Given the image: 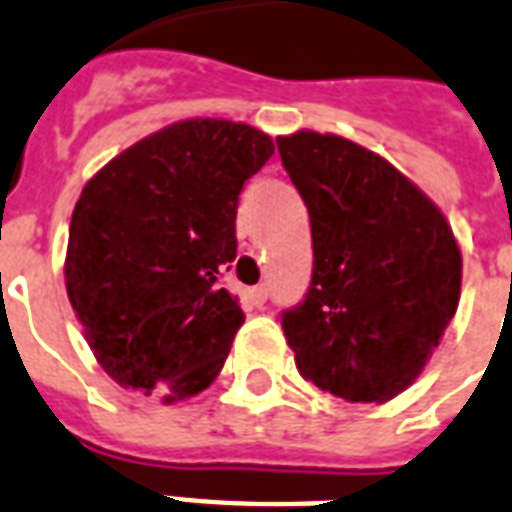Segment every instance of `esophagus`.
I'll return each instance as SVG.
<instances>
[{
    "instance_id": "esophagus-1",
    "label": "esophagus",
    "mask_w": 512,
    "mask_h": 512,
    "mask_svg": "<svg viewBox=\"0 0 512 512\" xmlns=\"http://www.w3.org/2000/svg\"><path fill=\"white\" fill-rule=\"evenodd\" d=\"M245 299L251 301L253 307H264V301H267V285H256L251 291L245 293Z\"/></svg>"
}]
</instances>
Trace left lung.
I'll list each match as a JSON object with an SVG mask.
<instances>
[{
  "label": "left lung",
  "instance_id": "8db88e82",
  "mask_svg": "<svg viewBox=\"0 0 512 512\" xmlns=\"http://www.w3.org/2000/svg\"><path fill=\"white\" fill-rule=\"evenodd\" d=\"M277 152L310 211L312 280L283 312L307 382L384 403L414 382L454 318L462 256L435 202L379 154L299 130Z\"/></svg>",
  "mask_w": 512,
  "mask_h": 512
}]
</instances>
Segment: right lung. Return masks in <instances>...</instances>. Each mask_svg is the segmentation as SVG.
<instances>
[{
  "instance_id": "1",
  "label": "right lung",
  "mask_w": 512,
  "mask_h": 512,
  "mask_svg": "<svg viewBox=\"0 0 512 512\" xmlns=\"http://www.w3.org/2000/svg\"><path fill=\"white\" fill-rule=\"evenodd\" d=\"M275 154L267 133L186 120L101 168L69 227L66 291L114 382L178 400L219 376L243 326L221 275L237 259V200Z\"/></svg>"
}]
</instances>
